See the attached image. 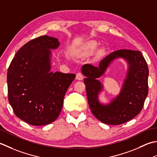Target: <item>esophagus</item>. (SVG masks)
Masks as SVG:
<instances>
[{"label":"esophagus","mask_w":157,"mask_h":157,"mask_svg":"<svg viewBox=\"0 0 157 157\" xmlns=\"http://www.w3.org/2000/svg\"><path fill=\"white\" fill-rule=\"evenodd\" d=\"M76 78L78 80V81H82V80L83 79V76L81 73H78V74L76 76Z\"/></svg>","instance_id":"34e87169"}]
</instances>
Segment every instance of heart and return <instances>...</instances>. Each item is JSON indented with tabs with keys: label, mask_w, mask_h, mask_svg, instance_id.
<instances>
[{
	"label": "heart",
	"mask_w": 157,
	"mask_h": 157,
	"mask_svg": "<svg viewBox=\"0 0 157 157\" xmlns=\"http://www.w3.org/2000/svg\"><path fill=\"white\" fill-rule=\"evenodd\" d=\"M98 47V43L95 40H91L87 44V49L89 52H93Z\"/></svg>",
	"instance_id": "1"
}]
</instances>
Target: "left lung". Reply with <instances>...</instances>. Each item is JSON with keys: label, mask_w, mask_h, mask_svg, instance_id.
I'll return each instance as SVG.
<instances>
[{"label": "left lung", "mask_w": 157, "mask_h": 157, "mask_svg": "<svg viewBox=\"0 0 157 157\" xmlns=\"http://www.w3.org/2000/svg\"><path fill=\"white\" fill-rule=\"evenodd\" d=\"M127 63L126 78L120 94L108 102H101L99 95L103 83L98 78L103 75L109 67L118 59ZM86 76L84 82L88 103L93 114L101 122L108 124H121L132 119L142 110L148 95V68L140 51L118 50L101 60L98 67L85 64L81 68Z\"/></svg>", "instance_id": "8db88e82"}]
</instances>
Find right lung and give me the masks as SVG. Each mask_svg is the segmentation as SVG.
Instances as JSON below:
<instances>
[{
    "label": "right lung",
    "instance_id": "1",
    "mask_svg": "<svg viewBox=\"0 0 157 157\" xmlns=\"http://www.w3.org/2000/svg\"><path fill=\"white\" fill-rule=\"evenodd\" d=\"M57 38L41 36L27 43L11 61L7 72L9 101L15 114L32 125L56 121L75 74L51 72L52 50L59 47Z\"/></svg>",
    "mask_w": 157,
    "mask_h": 157
}]
</instances>
